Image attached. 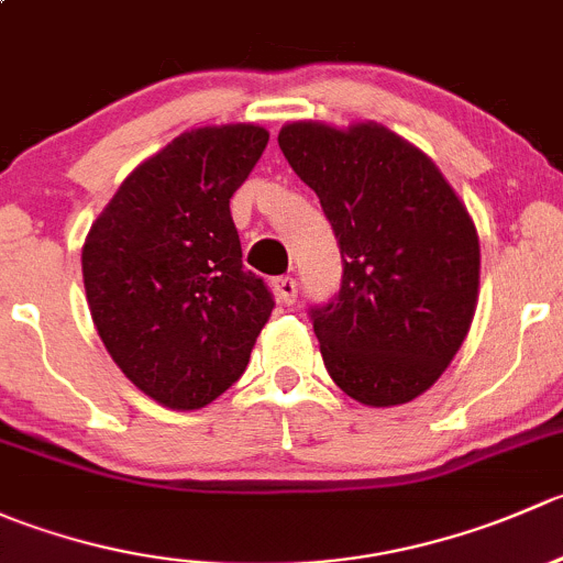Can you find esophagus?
<instances>
[{
	"instance_id": "1",
	"label": "esophagus",
	"mask_w": 563,
	"mask_h": 563,
	"mask_svg": "<svg viewBox=\"0 0 563 563\" xmlns=\"http://www.w3.org/2000/svg\"><path fill=\"white\" fill-rule=\"evenodd\" d=\"M275 299L280 305H294L297 302V280L294 277H277L275 280Z\"/></svg>"
}]
</instances>
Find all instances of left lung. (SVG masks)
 <instances>
[{"label":"left lung","instance_id":"left-lung-1","mask_svg":"<svg viewBox=\"0 0 563 563\" xmlns=\"http://www.w3.org/2000/svg\"><path fill=\"white\" fill-rule=\"evenodd\" d=\"M313 187L343 255V286L313 310L329 376L362 406L428 391L468 334L479 299V236L419 146L378 122H288L277 135Z\"/></svg>","mask_w":563,"mask_h":563}]
</instances>
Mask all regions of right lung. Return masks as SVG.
Instances as JSON below:
<instances>
[{
    "instance_id": "right-lung-1",
    "label": "right lung",
    "mask_w": 563,
    "mask_h": 563,
    "mask_svg": "<svg viewBox=\"0 0 563 563\" xmlns=\"http://www.w3.org/2000/svg\"><path fill=\"white\" fill-rule=\"evenodd\" d=\"M266 141L250 122L185 130L130 172L84 242L87 305L106 351L174 411L209 406L245 373L275 308L242 266L229 207Z\"/></svg>"
}]
</instances>
